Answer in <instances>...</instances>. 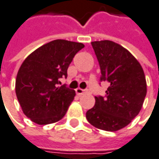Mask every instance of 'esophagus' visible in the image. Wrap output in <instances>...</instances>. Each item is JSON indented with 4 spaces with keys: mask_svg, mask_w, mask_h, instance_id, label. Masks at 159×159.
Here are the masks:
<instances>
[{
    "mask_svg": "<svg viewBox=\"0 0 159 159\" xmlns=\"http://www.w3.org/2000/svg\"><path fill=\"white\" fill-rule=\"evenodd\" d=\"M75 93L77 95H83V94H84V93H87L86 90H83V89H81V88H77L76 90H75Z\"/></svg>",
    "mask_w": 159,
    "mask_h": 159,
    "instance_id": "esophagus-1",
    "label": "esophagus"
}]
</instances>
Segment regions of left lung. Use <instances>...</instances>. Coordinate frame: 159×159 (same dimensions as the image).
Returning <instances> with one entry per match:
<instances>
[{
    "instance_id": "left-lung-1",
    "label": "left lung",
    "mask_w": 159,
    "mask_h": 159,
    "mask_svg": "<svg viewBox=\"0 0 159 159\" xmlns=\"http://www.w3.org/2000/svg\"><path fill=\"white\" fill-rule=\"evenodd\" d=\"M100 67V82L109 86L105 97L96 96L95 105L86 112L94 127L115 132L128 125L141 111L147 93L141 64L126 49L112 41L92 43Z\"/></svg>"
}]
</instances>
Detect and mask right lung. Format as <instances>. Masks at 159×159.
Masks as SVG:
<instances>
[{"label":"right lung","mask_w":159,"mask_h":159,"mask_svg":"<svg viewBox=\"0 0 159 159\" xmlns=\"http://www.w3.org/2000/svg\"><path fill=\"white\" fill-rule=\"evenodd\" d=\"M84 45L54 40L33 52L25 59L16 78V95L24 114L38 125L58 122L66 115L75 92L59 79L67 76L75 55Z\"/></svg>","instance_id":"add662e5"}]
</instances>
